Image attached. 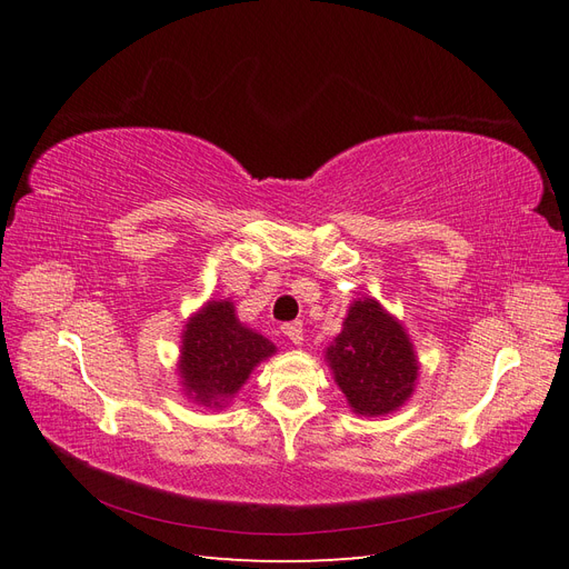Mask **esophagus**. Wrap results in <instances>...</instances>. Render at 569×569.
<instances>
[{
  "instance_id": "esophagus-1",
  "label": "esophagus",
  "mask_w": 569,
  "mask_h": 569,
  "mask_svg": "<svg viewBox=\"0 0 569 569\" xmlns=\"http://www.w3.org/2000/svg\"><path fill=\"white\" fill-rule=\"evenodd\" d=\"M282 332H284V337L295 343V347H299V343L303 341V325L299 322V320H295V322H287L284 327H282Z\"/></svg>"
}]
</instances>
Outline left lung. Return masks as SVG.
<instances>
[{
    "label": "left lung",
    "mask_w": 569,
    "mask_h": 569,
    "mask_svg": "<svg viewBox=\"0 0 569 569\" xmlns=\"http://www.w3.org/2000/svg\"><path fill=\"white\" fill-rule=\"evenodd\" d=\"M325 358L358 416H387L416 391L420 366L412 343L403 325L375 299L351 303Z\"/></svg>",
    "instance_id": "left-lung-1"
}]
</instances>
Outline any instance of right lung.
<instances>
[{"label":"right lung","mask_w":569,"mask_h":569,"mask_svg":"<svg viewBox=\"0 0 569 569\" xmlns=\"http://www.w3.org/2000/svg\"><path fill=\"white\" fill-rule=\"evenodd\" d=\"M272 353V341L237 320L232 301H209L187 320L182 332L178 372L184 393L201 406L218 408Z\"/></svg>","instance_id":"right-lung-1"}]
</instances>
